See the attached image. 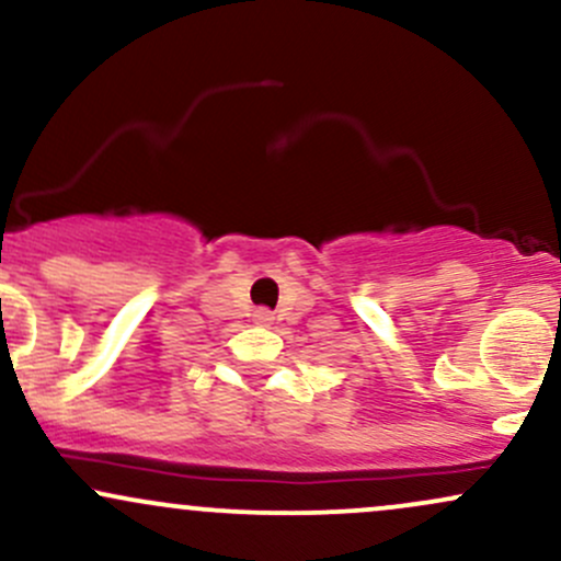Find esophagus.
Segmentation results:
<instances>
[{
  "label": "esophagus",
  "instance_id": "esophagus-1",
  "mask_svg": "<svg viewBox=\"0 0 561 561\" xmlns=\"http://www.w3.org/2000/svg\"><path fill=\"white\" fill-rule=\"evenodd\" d=\"M252 319H255V324H261V328H266V324H271V311L268 309H257L255 313H252Z\"/></svg>",
  "mask_w": 561,
  "mask_h": 561
}]
</instances>
